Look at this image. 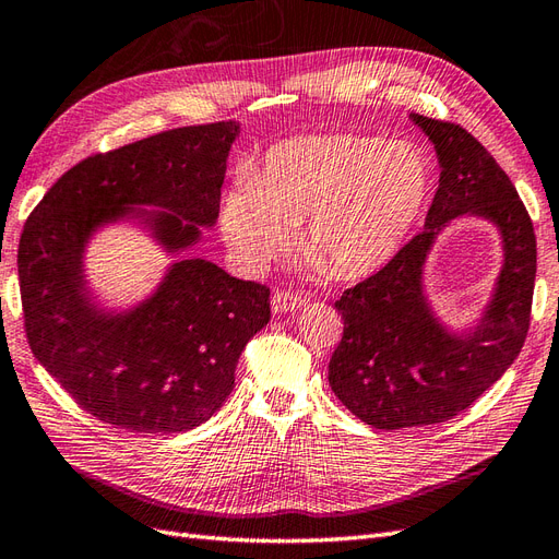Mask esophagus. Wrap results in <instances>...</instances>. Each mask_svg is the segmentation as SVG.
I'll list each match as a JSON object with an SVG mask.
<instances>
[{
	"label": "esophagus",
	"instance_id": "34e87169",
	"mask_svg": "<svg viewBox=\"0 0 559 559\" xmlns=\"http://www.w3.org/2000/svg\"><path fill=\"white\" fill-rule=\"evenodd\" d=\"M301 305H305V299H301L299 295L295 293H274V297H271V311L274 313H290V311H297Z\"/></svg>",
	"mask_w": 559,
	"mask_h": 559
}]
</instances>
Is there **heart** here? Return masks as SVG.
I'll return each instance as SVG.
<instances>
[{"label":"heart","mask_w":559,"mask_h":559,"mask_svg":"<svg viewBox=\"0 0 559 559\" xmlns=\"http://www.w3.org/2000/svg\"><path fill=\"white\" fill-rule=\"evenodd\" d=\"M433 170L407 140L325 133L283 140L238 175L219 203V231L238 269L260 274L295 227L313 266L360 278L389 264L421 217Z\"/></svg>","instance_id":"obj_1"}]
</instances>
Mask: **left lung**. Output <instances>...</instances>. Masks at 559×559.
Masks as SVG:
<instances>
[{"mask_svg":"<svg viewBox=\"0 0 559 559\" xmlns=\"http://www.w3.org/2000/svg\"><path fill=\"white\" fill-rule=\"evenodd\" d=\"M433 142L440 185L424 231L334 307L344 337L330 358L334 395L374 428L440 424L471 407L520 356L530 330L536 236L503 168L466 129L409 115ZM500 229L504 264L481 318L452 331L429 307L423 266L437 234L456 216Z\"/></svg>","mask_w":559,"mask_h":559,"instance_id":"obj_1","label":"left lung"}]
</instances>
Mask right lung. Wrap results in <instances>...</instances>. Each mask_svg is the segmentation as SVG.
I'll return each instance as SVG.
<instances>
[{
	"mask_svg": "<svg viewBox=\"0 0 559 559\" xmlns=\"http://www.w3.org/2000/svg\"><path fill=\"white\" fill-rule=\"evenodd\" d=\"M241 126H185L88 156L25 222L19 281L32 354L79 407L133 433H182L234 389L241 350L269 323V288L185 254L215 227L227 158ZM156 207V212H150ZM133 221L179 260L129 310L87 288L95 230Z\"/></svg>",
	"mask_w": 559,
	"mask_h": 559,
	"instance_id": "1",
	"label": "right lung"
}]
</instances>
